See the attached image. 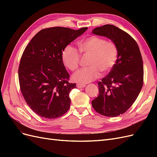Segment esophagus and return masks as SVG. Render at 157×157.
I'll return each mask as SVG.
<instances>
[{
    "mask_svg": "<svg viewBox=\"0 0 157 157\" xmlns=\"http://www.w3.org/2000/svg\"><path fill=\"white\" fill-rule=\"evenodd\" d=\"M85 86H86V84H82V83H77V87L78 88H84Z\"/></svg>",
    "mask_w": 157,
    "mask_h": 157,
    "instance_id": "34e87169",
    "label": "esophagus"
}]
</instances>
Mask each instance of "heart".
I'll list each match as a JSON object with an SVG mask.
<instances>
[{
	"instance_id": "heart-1",
	"label": "heart",
	"mask_w": 157,
	"mask_h": 157,
	"mask_svg": "<svg viewBox=\"0 0 157 157\" xmlns=\"http://www.w3.org/2000/svg\"><path fill=\"white\" fill-rule=\"evenodd\" d=\"M80 54L90 56L89 67L78 69L72 77L75 82L86 84L98 78L100 72L107 74L115 67L118 57V46L113 41L104 38L91 36L78 42ZM61 60L65 67L75 71L79 65L80 56L78 50L70 44L61 52Z\"/></svg>"
}]
</instances>
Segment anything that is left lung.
<instances>
[{
  "label": "left lung",
  "instance_id": "8db88e82",
  "mask_svg": "<svg viewBox=\"0 0 157 157\" xmlns=\"http://www.w3.org/2000/svg\"><path fill=\"white\" fill-rule=\"evenodd\" d=\"M92 33L106 36L118 46L117 63L98 82L99 96L92 101L95 111L105 117H117L128 111L144 84V65L136 40L113 25L96 27Z\"/></svg>",
  "mask_w": 157,
  "mask_h": 157
}]
</instances>
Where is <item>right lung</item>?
I'll list each match as a JSON object with an SVG mask.
<instances>
[{
  "label": "right lung",
  "mask_w": 157,
  "mask_h": 157,
  "mask_svg": "<svg viewBox=\"0 0 157 157\" xmlns=\"http://www.w3.org/2000/svg\"><path fill=\"white\" fill-rule=\"evenodd\" d=\"M87 29H43L23 51L18 68L20 90L27 105L38 115L56 118L69 110V94L76 84L69 82V75L61 60V52Z\"/></svg>",
  "instance_id": "obj_1"
}]
</instances>
